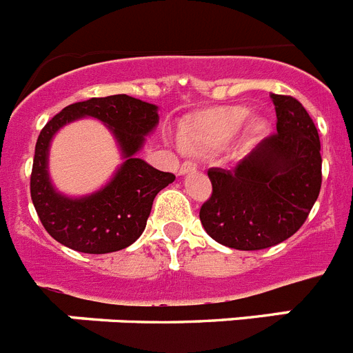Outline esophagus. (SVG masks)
I'll use <instances>...</instances> for the list:
<instances>
[{
  "label": "esophagus",
  "mask_w": 353,
  "mask_h": 353,
  "mask_svg": "<svg viewBox=\"0 0 353 353\" xmlns=\"http://www.w3.org/2000/svg\"><path fill=\"white\" fill-rule=\"evenodd\" d=\"M198 170V166H196L194 162H183L182 166H180L179 170V174H187V173H192V171Z\"/></svg>",
  "instance_id": "34e87169"
}]
</instances>
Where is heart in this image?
Segmentation results:
<instances>
[{
	"label": "heart",
	"instance_id": "1",
	"mask_svg": "<svg viewBox=\"0 0 353 353\" xmlns=\"http://www.w3.org/2000/svg\"><path fill=\"white\" fill-rule=\"evenodd\" d=\"M248 117L244 105H212L192 114L180 130V141L187 152L212 150L226 145L239 132ZM267 132L263 118H251L245 134L251 141L260 139Z\"/></svg>",
	"mask_w": 353,
	"mask_h": 353
}]
</instances>
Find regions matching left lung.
<instances>
[{
	"mask_svg": "<svg viewBox=\"0 0 353 353\" xmlns=\"http://www.w3.org/2000/svg\"><path fill=\"white\" fill-rule=\"evenodd\" d=\"M276 129L233 170H208L210 198L199 208L205 232L219 244L258 251L290 239L305 223L322 187L314 121L290 95H270Z\"/></svg>",
	"mask_w": 353,
	"mask_h": 353,
	"instance_id": "obj_1",
	"label": "left lung"
}]
</instances>
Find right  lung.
<instances>
[{
  "label": "right lung",
  "instance_id": "1",
  "mask_svg": "<svg viewBox=\"0 0 353 353\" xmlns=\"http://www.w3.org/2000/svg\"><path fill=\"white\" fill-rule=\"evenodd\" d=\"M83 116L104 121L128 161L102 192L70 200L58 195L48 182L47 150L56 130ZM157 121V105L129 95H109L67 105L46 123L37 139L30 192L40 223L52 239L88 254L120 251L139 239L155 196L174 180L173 173L155 170L136 157Z\"/></svg>",
  "mask_w": 353,
  "mask_h": 353
}]
</instances>
